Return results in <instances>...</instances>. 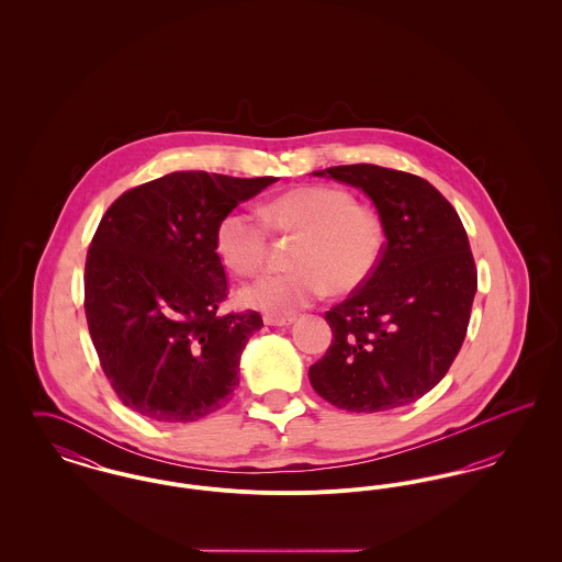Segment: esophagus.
<instances>
[{"mask_svg":"<svg viewBox=\"0 0 562 562\" xmlns=\"http://www.w3.org/2000/svg\"><path fill=\"white\" fill-rule=\"evenodd\" d=\"M293 322V316H284V318H278V316H266V324H268V326H291Z\"/></svg>","mask_w":562,"mask_h":562,"instance_id":"esophagus-1","label":"esophagus"}]
</instances>
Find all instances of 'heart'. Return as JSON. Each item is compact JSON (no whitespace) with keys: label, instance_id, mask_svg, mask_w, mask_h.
<instances>
[{"label":"heart","instance_id":"heart-1","mask_svg":"<svg viewBox=\"0 0 562 562\" xmlns=\"http://www.w3.org/2000/svg\"><path fill=\"white\" fill-rule=\"evenodd\" d=\"M269 229L299 236L293 273H268L241 286L238 301L269 316H291L326 293L360 289L381 261L385 232L373 206L353 202L333 186L291 189L261 209ZM221 261L236 273H255L268 255V228L244 211L223 214L214 229Z\"/></svg>","mask_w":562,"mask_h":562}]
</instances>
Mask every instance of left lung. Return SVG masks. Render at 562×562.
I'll return each instance as SVG.
<instances>
[{
    "label": "left lung",
    "mask_w": 562,
    "mask_h": 562,
    "mask_svg": "<svg viewBox=\"0 0 562 562\" xmlns=\"http://www.w3.org/2000/svg\"><path fill=\"white\" fill-rule=\"evenodd\" d=\"M362 189L383 221L373 276L324 314L330 348L310 367L322 398L353 413L406 406L447 374L479 286L468 234L426 179L374 164L312 172Z\"/></svg>",
    "instance_id": "1"
}]
</instances>
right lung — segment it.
Instances as JSON below:
<instances>
[{
  "label": "right lung",
  "instance_id": "1",
  "mask_svg": "<svg viewBox=\"0 0 562 562\" xmlns=\"http://www.w3.org/2000/svg\"><path fill=\"white\" fill-rule=\"evenodd\" d=\"M204 170L128 189L90 241L83 310L117 398L160 424L223 408L240 383V356L263 318L218 316L227 278L214 248L218 218L276 183Z\"/></svg>",
  "mask_w": 562,
  "mask_h": 562
}]
</instances>
